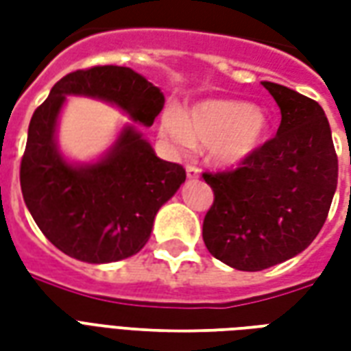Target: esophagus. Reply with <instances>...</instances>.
I'll list each match as a JSON object with an SVG mask.
<instances>
[{
	"label": "esophagus",
	"instance_id": "obj_1",
	"mask_svg": "<svg viewBox=\"0 0 351 351\" xmlns=\"http://www.w3.org/2000/svg\"><path fill=\"white\" fill-rule=\"evenodd\" d=\"M186 176H188V178H197L199 169L195 167V165H188V167H186Z\"/></svg>",
	"mask_w": 351,
	"mask_h": 351
}]
</instances>
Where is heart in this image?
<instances>
[{
	"instance_id": "heart-1",
	"label": "heart",
	"mask_w": 351,
	"mask_h": 351,
	"mask_svg": "<svg viewBox=\"0 0 351 351\" xmlns=\"http://www.w3.org/2000/svg\"><path fill=\"white\" fill-rule=\"evenodd\" d=\"M160 131L176 146L206 145L210 160L220 167H239L263 148L271 122L261 107L210 99L186 114L167 110L161 116Z\"/></svg>"
}]
</instances>
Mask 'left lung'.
Instances as JSON below:
<instances>
[{
    "instance_id": "8db88e82",
    "label": "left lung",
    "mask_w": 351,
    "mask_h": 351,
    "mask_svg": "<svg viewBox=\"0 0 351 351\" xmlns=\"http://www.w3.org/2000/svg\"><path fill=\"white\" fill-rule=\"evenodd\" d=\"M282 122L252 160L203 173L214 203L203 221L208 252L237 271H263L308 248L324 228L339 180V160L324 108L302 93L261 82Z\"/></svg>"
}]
</instances>
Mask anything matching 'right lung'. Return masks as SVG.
Segmentation results:
<instances>
[{
  "label": "right lung",
  "instance_id": "right-lung-1",
  "mask_svg": "<svg viewBox=\"0 0 351 351\" xmlns=\"http://www.w3.org/2000/svg\"><path fill=\"white\" fill-rule=\"evenodd\" d=\"M65 95L107 101L143 125H152L165 97L130 67L95 65L69 73L35 108L20 163L27 210L58 250L86 263L131 258L148 243L156 214L186 180V171L160 160L133 125H123L99 161L69 163L56 143Z\"/></svg>",
  "mask_w": 351,
  "mask_h": 351
}]
</instances>
